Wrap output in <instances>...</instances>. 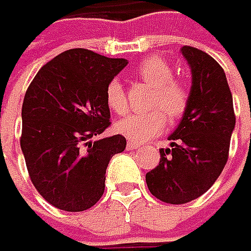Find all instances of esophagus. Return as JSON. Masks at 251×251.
I'll use <instances>...</instances> for the list:
<instances>
[{"label":"esophagus","mask_w":251,"mask_h":251,"mask_svg":"<svg viewBox=\"0 0 251 251\" xmlns=\"http://www.w3.org/2000/svg\"><path fill=\"white\" fill-rule=\"evenodd\" d=\"M140 145L139 143H136V142H127V145H126V149L127 151H135V149H139Z\"/></svg>","instance_id":"34e87169"}]
</instances>
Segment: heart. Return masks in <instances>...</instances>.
<instances>
[{
  "instance_id": "obj_1",
  "label": "heart",
  "mask_w": 251,
  "mask_h": 251,
  "mask_svg": "<svg viewBox=\"0 0 251 251\" xmlns=\"http://www.w3.org/2000/svg\"><path fill=\"white\" fill-rule=\"evenodd\" d=\"M142 82L153 88L148 112L133 113L116 124V130L135 142H146L157 136L166 125V118L176 121L182 118L189 105V91L182 82L173 79V68L159 56L146 58L138 69ZM106 103L116 115H125L129 103L122 83L112 79L106 86ZM167 116L165 117L164 115Z\"/></svg>"
}]
</instances>
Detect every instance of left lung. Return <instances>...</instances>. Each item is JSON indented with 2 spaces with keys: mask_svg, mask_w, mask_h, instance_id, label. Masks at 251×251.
Returning <instances> with one entry per match:
<instances>
[{
  "mask_svg": "<svg viewBox=\"0 0 251 251\" xmlns=\"http://www.w3.org/2000/svg\"><path fill=\"white\" fill-rule=\"evenodd\" d=\"M180 51L192 71L189 105L169 136L170 148L159 149V165L146 173L151 193L170 204L189 203L212 187L227 162L236 125L223 68L198 48Z\"/></svg>",
  "mask_w": 251,
  "mask_h": 251,
  "instance_id": "1",
  "label": "left lung"
}]
</instances>
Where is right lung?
<instances>
[{"label":"right lung","instance_id":"obj_1","mask_svg":"<svg viewBox=\"0 0 251 251\" xmlns=\"http://www.w3.org/2000/svg\"><path fill=\"white\" fill-rule=\"evenodd\" d=\"M127 65L74 48L38 71L23 103V149L39 195L65 212H83L102 198L105 173L126 139L113 135L92 142L109 127L108 83Z\"/></svg>","mask_w":251,"mask_h":251}]
</instances>
